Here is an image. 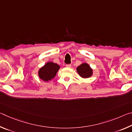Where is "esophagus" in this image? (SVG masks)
<instances>
[{
	"instance_id": "obj_1",
	"label": "esophagus",
	"mask_w": 132,
	"mask_h": 132,
	"mask_svg": "<svg viewBox=\"0 0 132 132\" xmlns=\"http://www.w3.org/2000/svg\"><path fill=\"white\" fill-rule=\"evenodd\" d=\"M71 64H66V67H67V68H70L71 67Z\"/></svg>"
}]
</instances>
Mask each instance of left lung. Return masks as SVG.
Segmentation results:
<instances>
[{"label":"left lung","instance_id":"left-lung-1","mask_svg":"<svg viewBox=\"0 0 132 132\" xmlns=\"http://www.w3.org/2000/svg\"><path fill=\"white\" fill-rule=\"evenodd\" d=\"M77 71L80 76L83 78H88L93 75V70L88 64L84 63L77 67Z\"/></svg>","mask_w":132,"mask_h":132}]
</instances>
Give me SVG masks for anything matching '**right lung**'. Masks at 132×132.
Wrapping results in <instances>:
<instances>
[{
  "instance_id": "1",
  "label": "right lung",
  "mask_w": 132,
  "mask_h": 132,
  "mask_svg": "<svg viewBox=\"0 0 132 132\" xmlns=\"http://www.w3.org/2000/svg\"><path fill=\"white\" fill-rule=\"evenodd\" d=\"M60 66L53 62H48L39 69L38 75L41 79L44 81H48L55 77Z\"/></svg>"
}]
</instances>
